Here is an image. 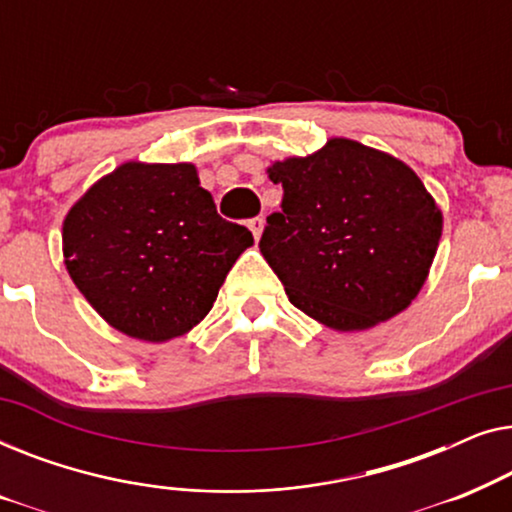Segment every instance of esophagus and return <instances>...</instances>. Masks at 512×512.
<instances>
[{"mask_svg":"<svg viewBox=\"0 0 512 512\" xmlns=\"http://www.w3.org/2000/svg\"><path fill=\"white\" fill-rule=\"evenodd\" d=\"M263 226H265L263 216H254V219H249V230H251V233H254L256 240H258V237H261Z\"/></svg>","mask_w":512,"mask_h":512,"instance_id":"obj_1","label":"esophagus"}]
</instances>
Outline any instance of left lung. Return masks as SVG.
Returning a JSON list of instances; mask_svg holds the SVG:
<instances>
[{"label":"left lung","instance_id":"1","mask_svg":"<svg viewBox=\"0 0 512 512\" xmlns=\"http://www.w3.org/2000/svg\"><path fill=\"white\" fill-rule=\"evenodd\" d=\"M268 177L284 198L258 247L298 310L349 333L417 298L443 214L403 160L333 137L310 156L277 160Z\"/></svg>","mask_w":512,"mask_h":512}]
</instances>
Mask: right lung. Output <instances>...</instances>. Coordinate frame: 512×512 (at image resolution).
I'll use <instances>...</instances> for the list:
<instances>
[{"label":"right lung","mask_w":512,"mask_h":512,"mask_svg":"<svg viewBox=\"0 0 512 512\" xmlns=\"http://www.w3.org/2000/svg\"><path fill=\"white\" fill-rule=\"evenodd\" d=\"M254 237L216 214L191 163H123L62 223L69 277L130 338L165 342L200 324Z\"/></svg>","instance_id":"1"}]
</instances>
